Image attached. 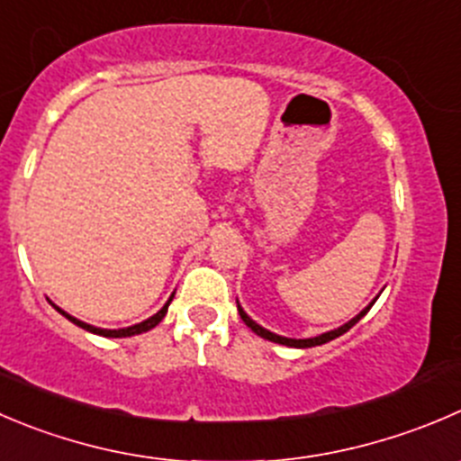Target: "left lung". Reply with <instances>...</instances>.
Masks as SVG:
<instances>
[{
  "label": "left lung",
  "mask_w": 461,
  "mask_h": 461,
  "mask_svg": "<svg viewBox=\"0 0 461 461\" xmlns=\"http://www.w3.org/2000/svg\"><path fill=\"white\" fill-rule=\"evenodd\" d=\"M369 308H372V303H369V306L365 308V311L360 312V315H356L354 320H351V321H347V324H344V326H339V329H335V330H329V333H321V335H317V338H308V339H293V338H281V335H275V333H270V330H266V329H263V326H258L257 321H252V320H249V317L245 315V311H243V308H240V306H239V312H240V320H243L245 324H248L249 329L254 330V333H257V335H261V338L270 339V342H276V344H285V347H299V349H306V347H317V344H324V342H329V339H335V338H338V335L347 333V330H349L351 326H354L356 321L360 320V317H365V315H367V311H369Z\"/></svg>",
  "instance_id": "1"
}]
</instances>
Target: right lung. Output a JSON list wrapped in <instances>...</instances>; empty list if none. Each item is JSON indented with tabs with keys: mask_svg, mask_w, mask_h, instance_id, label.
Masks as SVG:
<instances>
[{
	"mask_svg": "<svg viewBox=\"0 0 461 461\" xmlns=\"http://www.w3.org/2000/svg\"><path fill=\"white\" fill-rule=\"evenodd\" d=\"M171 299H173V294H171ZM171 299H168L167 302V306L162 308V311L158 312V315H153V317H149V320L146 321H141V324H135V326H128V329H119V330H107V329H96V326H89V324H85V321H80V320H76V317H71V315H67L65 311H60V308H58V311L62 312V315L67 317V320L69 321H74L76 326H80V329H85V330H89V333H96V335H103V338H128V335H137V333H146V330H150V329H155V326L159 324V321L164 320V315H167V311H168V303H171Z\"/></svg>",
	"mask_w": 461,
	"mask_h": 461,
	"instance_id": "right-lung-1",
	"label": "right lung"
}]
</instances>
